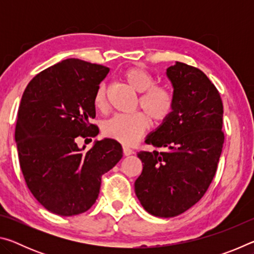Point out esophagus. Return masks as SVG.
<instances>
[{
	"label": "esophagus",
	"instance_id": "esophagus-1",
	"mask_svg": "<svg viewBox=\"0 0 254 254\" xmlns=\"http://www.w3.org/2000/svg\"><path fill=\"white\" fill-rule=\"evenodd\" d=\"M123 153L124 156H130V154L133 153V150L131 148H128L127 145H123Z\"/></svg>",
	"mask_w": 254,
	"mask_h": 254
}]
</instances>
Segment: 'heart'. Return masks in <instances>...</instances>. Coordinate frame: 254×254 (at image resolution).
I'll return each mask as SVG.
<instances>
[{
  "label": "heart",
  "instance_id": "1",
  "mask_svg": "<svg viewBox=\"0 0 254 254\" xmlns=\"http://www.w3.org/2000/svg\"><path fill=\"white\" fill-rule=\"evenodd\" d=\"M124 79L135 92L140 93L139 104L156 123L168 119L175 109L173 92L163 85L154 84L153 76L141 67H130L124 71ZM94 105L98 110L106 107V85H98L94 94ZM149 127L148 118L142 112L133 114H117L104 126V133L123 144H132Z\"/></svg>",
  "mask_w": 254,
  "mask_h": 254
}]
</instances>
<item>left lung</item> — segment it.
Instances as JSON below:
<instances>
[{"mask_svg": "<svg viewBox=\"0 0 254 254\" xmlns=\"http://www.w3.org/2000/svg\"><path fill=\"white\" fill-rule=\"evenodd\" d=\"M175 109L145 143L163 151H140L142 173L134 189L153 216L175 217L194 206L217 170L224 133L223 103L214 84L198 68L176 63L167 68Z\"/></svg>", "mask_w": 254, "mask_h": 254, "instance_id": "8db88e82", "label": "left lung"}]
</instances>
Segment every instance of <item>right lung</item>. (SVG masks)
<instances>
[{"instance_id":"1","label":"right lung","mask_w":254,"mask_h":254,"mask_svg":"<svg viewBox=\"0 0 254 254\" xmlns=\"http://www.w3.org/2000/svg\"><path fill=\"white\" fill-rule=\"evenodd\" d=\"M105 66L69 58L42 70L21 98L15 127L20 167L39 203L60 216L86 212L100 194L102 176L121 160L114 139L83 152L75 139L96 136L94 94L109 74Z\"/></svg>"}]
</instances>
